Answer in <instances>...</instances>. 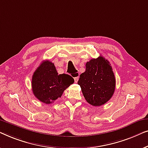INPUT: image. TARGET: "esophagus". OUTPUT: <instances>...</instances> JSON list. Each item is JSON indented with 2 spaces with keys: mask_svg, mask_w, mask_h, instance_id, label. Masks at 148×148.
<instances>
[{
  "mask_svg": "<svg viewBox=\"0 0 148 148\" xmlns=\"http://www.w3.org/2000/svg\"><path fill=\"white\" fill-rule=\"evenodd\" d=\"M78 78H79L78 76L75 77V78H74V82H76V83H77V82H78Z\"/></svg>",
  "mask_w": 148,
  "mask_h": 148,
  "instance_id": "esophagus-1",
  "label": "esophagus"
}]
</instances>
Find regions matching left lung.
Segmentation results:
<instances>
[{
	"mask_svg": "<svg viewBox=\"0 0 148 148\" xmlns=\"http://www.w3.org/2000/svg\"><path fill=\"white\" fill-rule=\"evenodd\" d=\"M80 86L86 101L98 107L109 101L115 89V78L109 62L100 56L86 64V71L80 75Z\"/></svg>",
	"mask_w": 148,
	"mask_h": 148,
	"instance_id": "obj_1",
	"label": "left lung"
}]
</instances>
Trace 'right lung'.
Masks as SVG:
<instances>
[{
    "label": "right lung",
    "instance_id": "obj_1",
    "mask_svg": "<svg viewBox=\"0 0 148 148\" xmlns=\"http://www.w3.org/2000/svg\"><path fill=\"white\" fill-rule=\"evenodd\" d=\"M74 82V78L70 75L58 74L54 64L45 60L33 73V93L41 102L50 104L61 97L64 91Z\"/></svg>",
    "mask_w": 148,
    "mask_h": 148
}]
</instances>
